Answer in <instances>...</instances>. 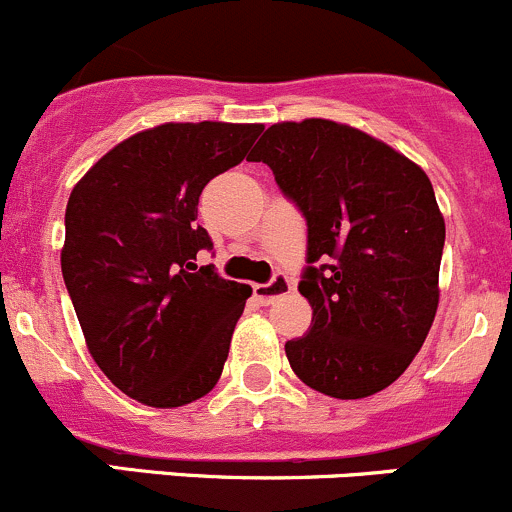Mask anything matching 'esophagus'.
Returning <instances> with one entry per match:
<instances>
[{"label":"esophagus","mask_w":512,"mask_h":512,"mask_svg":"<svg viewBox=\"0 0 512 512\" xmlns=\"http://www.w3.org/2000/svg\"><path fill=\"white\" fill-rule=\"evenodd\" d=\"M255 297L260 299V304H272L275 299L285 297V294L292 289V280L285 275V272H275V277H272L270 282H265V285H255Z\"/></svg>","instance_id":"obj_1"}]
</instances>
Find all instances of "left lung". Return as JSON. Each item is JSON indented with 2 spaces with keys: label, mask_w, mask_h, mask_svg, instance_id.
I'll list each match as a JSON object with an SVG mask.
<instances>
[{
  "label": "left lung",
  "mask_w": 512,
  "mask_h": 512,
  "mask_svg": "<svg viewBox=\"0 0 512 512\" xmlns=\"http://www.w3.org/2000/svg\"><path fill=\"white\" fill-rule=\"evenodd\" d=\"M250 160L270 165L307 220L299 292L314 314L285 344L289 366L334 399L386 389L436 317L446 225L431 180L386 143L324 118L275 123Z\"/></svg>",
  "instance_id": "1"
}]
</instances>
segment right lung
Returning <instances> with one entry per match:
<instances>
[{
  "label": "right lung",
  "mask_w": 512,
  "mask_h": 512,
  "mask_svg": "<svg viewBox=\"0 0 512 512\" xmlns=\"http://www.w3.org/2000/svg\"><path fill=\"white\" fill-rule=\"evenodd\" d=\"M260 123H163L108 151L71 190L61 272L86 344L126 396L156 409L218 384L250 285L225 280L198 200L242 163Z\"/></svg>",
  "instance_id": "add662e5"
}]
</instances>
